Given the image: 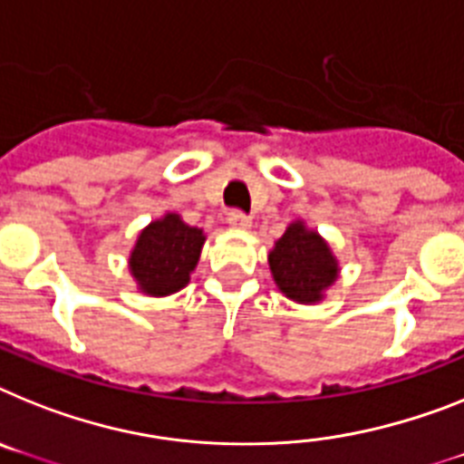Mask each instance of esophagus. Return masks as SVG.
Masks as SVG:
<instances>
[{
    "label": "esophagus",
    "instance_id": "esophagus-1",
    "mask_svg": "<svg viewBox=\"0 0 464 464\" xmlns=\"http://www.w3.org/2000/svg\"><path fill=\"white\" fill-rule=\"evenodd\" d=\"M228 224L233 228H250L252 219L245 212H240V209H233V212H228Z\"/></svg>",
    "mask_w": 464,
    "mask_h": 464
}]
</instances>
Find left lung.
Wrapping results in <instances>:
<instances>
[{
	"instance_id": "1",
	"label": "left lung",
	"mask_w": 464,
	"mask_h": 464,
	"mask_svg": "<svg viewBox=\"0 0 464 464\" xmlns=\"http://www.w3.org/2000/svg\"><path fill=\"white\" fill-rule=\"evenodd\" d=\"M268 266L278 290L299 304H316L340 274L330 245L309 231L304 221H292L268 252Z\"/></svg>"
}]
</instances>
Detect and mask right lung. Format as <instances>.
I'll return each instance as SVG.
<instances>
[{"label":"right lung","mask_w":464,"mask_h":464,"mask_svg":"<svg viewBox=\"0 0 464 464\" xmlns=\"http://www.w3.org/2000/svg\"><path fill=\"white\" fill-rule=\"evenodd\" d=\"M205 245L202 228L188 226L174 212L155 219L139 233L130 255V271L139 290L167 297L188 285Z\"/></svg>","instance_id":"right-lung-1"}]
</instances>
